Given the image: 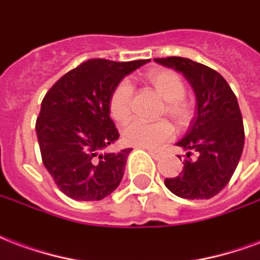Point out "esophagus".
<instances>
[{
    "label": "esophagus",
    "instance_id": "34e87169",
    "mask_svg": "<svg viewBox=\"0 0 260 260\" xmlns=\"http://www.w3.org/2000/svg\"><path fill=\"white\" fill-rule=\"evenodd\" d=\"M142 149H145V150H147V151H149L150 154L153 155V157H154L155 159L158 158V155H159V153H158V150H155V149H151V147H142Z\"/></svg>",
    "mask_w": 260,
    "mask_h": 260
}]
</instances>
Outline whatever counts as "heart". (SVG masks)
Here are the masks:
<instances>
[{"label":"heart","mask_w":260,"mask_h":260,"mask_svg":"<svg viewBox=\"0 0 260 260\" xmlns=\"http://www.w3.org/2000/svg\"><path fill=\"white\" fill-rule=\"evenodd\" d=\"M147 81L155 92L165 101V113L176 122L183 124L191 115V109L187 101H184L186 85L182 76L174 70H153L147 73ZM134 88L128 80L115 86L109 101L110 117L117 124H124L129 120L132 111ZM174 135V126L168 121L155 122L134 120L122 131V139L126 145L136 147H157L171 139Z\"/></svg>","instance_id":"obj_1"}]
</instances>
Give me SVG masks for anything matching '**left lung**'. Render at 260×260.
<instances>
[{"instance_id": "obj_1", "label": "left lung", "mask_w": 260, "mask_h": 260, "mask_svg": "<svg viewBox=\"0 0 260 260\" xmlns=\"http://www.w3.org/2000/svg\"><path fill=\"white\" fill-rule=\"evenodd\" d=\"M154 61L182 73L197 99L196 117L176 143L187 151L183 171L165 179V186L182 199H211L229 183L243 154L245 135L237 98L218 71L205 64L179 56ZM191 151L197 159L189 158Z\"/></svg>"}]
</instances>
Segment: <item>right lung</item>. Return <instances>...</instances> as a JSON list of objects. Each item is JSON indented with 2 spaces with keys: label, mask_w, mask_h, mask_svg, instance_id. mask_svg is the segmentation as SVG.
<instances>
[{
  "label": "right lung",
  "mask_w": 260,
  "mask_h": 260,
  "mask_svg": "<svg viewBox=\"0 0 260 260\" xmlns=\"http://www.w3.org/2000/svg\"><path fill=\"white\" fill-rule=\"evenodd\" d=\"M147 61L91 59L44 96L36 122L42 162L67 197L99 201L118 187L132 149L107 151L120 138L109 101L121 80Z\"/></svg>",
  "instance_id": "obj_1"
}]
</instances>
